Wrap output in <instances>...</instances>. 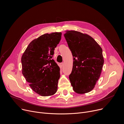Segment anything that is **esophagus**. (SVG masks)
<instances>
[{
	"label": "esophagus",
	"mask_w": 124,
	"mask_h": 124,
	"mask_svg": "<svg viewBox=\"0 0 124 124\" xmlns=\"http://www.w3.org/2000/svg\"><path fill=\"white\" fill-rule=\"evenodd\" d=\"M63 65H64L63 63H60V67H61V68L63 66Z\"/></svg>",
	"instance_id": "1"
}]
</instances>
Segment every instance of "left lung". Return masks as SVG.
Returning <instances> with one entry per match:
<instances>
[{"label":"left lung","mask_w":124,"mask_h":124,"mask_svg":"<svg viewBox=\"0 0 124 124\" xmlns=\"http://www.w3.org/2000/svg\"><path fill=\"white\" fill-rule=\"evenodd\" d=\"M65 32L64 37L74 60L69 76L70 84L77 93H88L100 78L104 63L102 50L89 35L75 30Z\"/></svg>","instance_id":"left-lung-1"}]
</instances>
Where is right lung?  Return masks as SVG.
<instances>
[{"mask_svg":"<svg viewBox=\"0 0 124 124\" xmlns=\"http://www.w3.org/2000/svg\"><path fill=\"white\" fill-rule=\"evenodd\" d=\"M61 35V32L41 35L30 43L22 56V74L40 96H52L57 91L60 68L52 57Z\"/></svg>","mask_w":124,"mask_h":124,"instance_id":"1","label":"right lung"}]
</instances>
